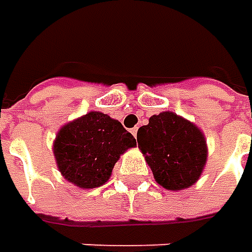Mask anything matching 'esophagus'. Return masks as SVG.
I'll return each mask as SVG.
<instances>
[{
    "mask_svg": "<svg viewBox=\"0 0 252 252\" xmlns=\"http://www.w3.org/2000/svg\"><path fill=\"white\" fill-rule=\"evenodd\" d=\"M137 130H139V127H133V129H131V134H133V136H134V139H136V137H137Z\"/></svg>",
    "mask_w": 252,
    "mask_h": 252,
    "instance_id": "34e87169",
    "label": "esophagus"
}]
</instances>
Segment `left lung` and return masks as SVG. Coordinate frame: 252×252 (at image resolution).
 Returning <instances> with one entry per match:
<instances>
[{
    "mask_svg": "<svg viewBox=\"0 0 252 252\" xmlns=\"http://www.w3.org/2000/svg\"><path fill=\"white\" fill-rule=\"evenodd\" d=\"M137 144L156 181L169 190L195 184L208 157L202 131L172 112L151 116L137 131Z\"/></svg>",
    "mask_w": 252,
    "mask_h": 252,
    "instance_id": "8db88e82",
    "label": "left lung"
}]
</instances>
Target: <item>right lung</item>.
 Returning a JSON list of instances; mask_svg holds the SVG:
<instances>
[{
	"instance_id": "obj_1",
	"label": "right lung",
	"mask_w": 252,
	"mask_h": 252,
	"mask_svg": "<svg viewBox=\"0 0 252 252\" xmlns=\"http://www.w3.org/2000/svg\"><path fill=\"white\" fill-rule=\"evenodd\" d=\"M136 146L131 133L101 112L62 127L54 141V157L67 181L80 188H98L109 177L119 156Z\"/></svg>"
}]
</instances>
